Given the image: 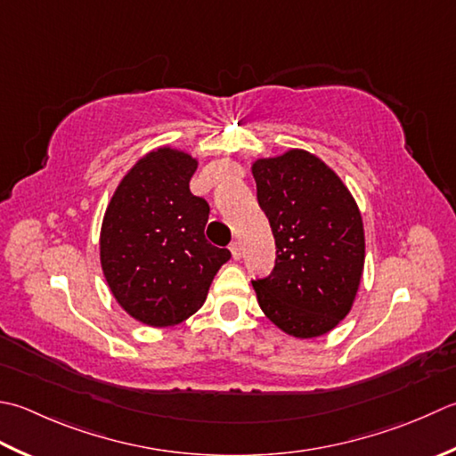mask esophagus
<instances>
[{"mask_svg":"<svg viewBox=\"0 0 456 456\" xmlns=\"http://www.w3.org/2000/svg\"><path fill=\"white\" fill-rule=\"evenodd\" d=\"M229 248H231V255H233L235 261H239V258H240V243H239V240H233V243L229 245Z\"/></svg>","mask_w":456,"mask_h":456,"instance_id":"34e87169","label":"esophagus"}]
</instances>
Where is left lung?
I'll list each match as a JSON object with an SVG mask.
<instances>
[{
    "mask_svg": "<svg viewBox=\"0 0 456 456\" xmlns=\"http://www.w3.org/2000/svg\"><path fill=\"white\" fill-rule=\"evenodd\" d=\"M251 169L276 245L273 273L253 281L258 306L289 336H324L347 316L360 289L365 237L358 203L306 150L258 158Z\"/></svg>",
    "mask_w": 456,
    "mask_h": 456,
    "instance_id": "8db88e82",
    "label": "left lung"
}]
</instances>
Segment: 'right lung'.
Listing matches in <instances>:
<instances>
[{
    "label": "right lung",
    "instance_id": "1",
    "mask_svg": "<svg viewBox=\"0 0 456 456\" xmlns=\"http://www.w3.org/2000/svg\"><path fill=\"white\" fill-rule=\"evenodd\" d=\"M198 159L162 146L116 187L101 227V265L116 302L142 324L166 328L195 314L231 253L208 243L209 205L190 191Z\"/></svg>",
    "mask_w": 456,
    "mask_h": 456
}]
</instances>
